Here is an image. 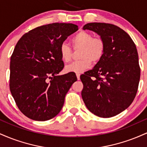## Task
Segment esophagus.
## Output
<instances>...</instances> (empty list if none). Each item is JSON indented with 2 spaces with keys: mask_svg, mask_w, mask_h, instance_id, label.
<instances>
[{
  "mask_svg": "<svg viewBox=\"0 0 147 147\" xmlns=\"http://www.w3.org/2000/svg\"><path fill=\"white\" fill-rule=\"evenodd\" d=\"M77 78L78 80L80 79V74H77Z\"/></svg>",
  "mask_w": 147,
  "mask_h": 147,
  "instance_id": "obj_1",
  "label": "esophagus"
}]
</instances>
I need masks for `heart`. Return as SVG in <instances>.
<instances>
[{"label":"heart","instance_id":"obj_1","mask_svg":"<svg viewBox=\"0 0 147 147\" xmlns=\"http://www.w3.org/2000/svg\"><path fill=\"white\" fill-rule=\"evenodd\" d=\"M72 45L75 50H81L79 58L81 60L75 61L65 67V71L75 73H82L90 68L91 61L97 63L102 59L105 51V44L101 38L93 37L90 32L82 31L76 34L72 39ZM61 58L65 63L72 59V49L66 43L60 45Z\"/></svg>","mask_w":147,"mask_h":147}]
</instances>
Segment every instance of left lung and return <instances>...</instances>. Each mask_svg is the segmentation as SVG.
Returning a JSON list of instances; mask_svg holds the SVG:
<instances>
[{"label":"left lung","mask_w":147,"mask_h":147,"mask_svg":"<svg viewBox=\"0 0 147 147\" xmlns=\"http://www.w3.org/2000/svg\"><path fill=\"white\" fill-rule=\"evenodd\" d=\"M83 30L97 33L105 51L93 69L81 75L82 97L87 109L100 117H111L134 100L140 78L138 54L130 36L116 25L87 23Z\"/></svg>","instance_id":"obj_1"}]
</instances>
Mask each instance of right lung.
Here are the masks:
<instances>
[{
    "mask_svg": "<svg viewBox=\"0 0 147 147\" xmlns=\"http://www.w3.org/2000/svg\"><path fill=\"white\" fill-rule=\"evenodd\" d=\"M72 23L42 25L25 34L10 59L9 88L19 110L30 119L46 121L59 114L75 74H58L63 68L59 48L78 30Z\"/></svg>",
    "mask_w": 147,
    "mask_h": 147,
    "instance_id": "obj_1",
    "label": "right lung"
}]
</instances>
